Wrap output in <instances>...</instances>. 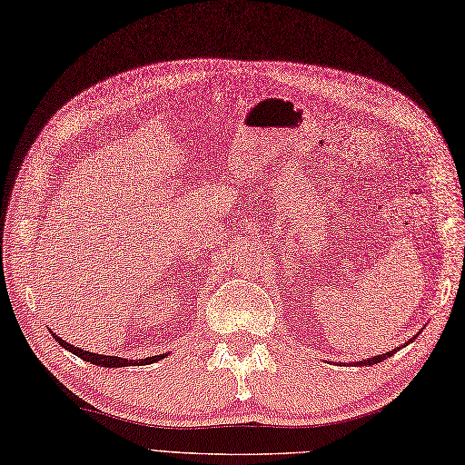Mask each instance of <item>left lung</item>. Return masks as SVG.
<instances>
[{
	"mask_svg": "<svg viewBox=\"0 0 465 465\" xmlns=\"http://www.w3.org/2000/svg\"><path fill=\"white\" fill-rule=\"evenodd\" d=\"M392 355V351H389V353H382V355H379V357H372V359H367V361H361V367H365V365H375V363H381L382 359H387V357H391Z\"/></svg>",
	"mask_w": 465,
	"mask_h": 465,
	"instance_id": "8db88e82",
	"label": "left lung"
}]
</instances>
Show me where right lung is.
I'll list each match as a JSON object with an SVG mask.
<instances>
[{
	"mask_svg": "<svg viewBox=\"0 0 465 465\" xmlns=\"http://www.w3.org/2000/svg\"><path fill=\"white\" fill-rule=\"evenodd\" d=\"M54 335V333H53ZM56 341H59L61 347L69 349L71 353H74L76 357H81L84 361H88V363H94V365H100V367H126V365H142V363H152V361H157L162 359L163 355H155V357H145V359H140V361H134V359H122V357H110V355H98V353H90V351H84V349H78L71 343H66L64 339L56 337Z\"/></svg>",
	"mask_w": 465,
	"mask_h": 465,
	"instance_id": "add662e5",
	"label": "right lung"
}]
</instances>
